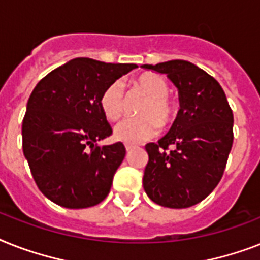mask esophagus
Wrapping results in <instances>:
<instances>
[{
	"instance_id": "esophagus-1",
	"label": "esophagus",
	"mask_w": 260,
	"mask_h": 260,
	"mask_svg": "<svg viewBox=\"0 0 260 260\" xmlns=\"http://www.w3.org/2000/svg\"><path fill=\"white\" fill-rule=\"evenodd\" d=\"M134 148H135V145H132V144H125L126 152H129L131 149H134Z\"/></svg>"
}]
</instances>
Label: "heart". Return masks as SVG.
Listing matches in <instances>:
<instances>
[{"instance_id":"b5f03b06","label":"heart","mask_w":260,"mask_h":260,"mask_svg":"<svg viewBox=\"0 0 260 260\" xmlns=\"http://www.w3.org/2000/svg\"><path fill=\"white\" fill-rule=\"evenodd\" d=\"M137 89L148 97L139 109L136 119H128L117 124L115 137L126 144H137L157 135L160 124L163 126L174 120L176 107L170 99V85L163 76L144 73L136 79ZM100 107L105 117L111 121L119 120L125 112V96L123 84L112 82L100 97Z\"/></svg>"}]
</instances>
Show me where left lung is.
I'll return each instance as SVG.
<instances>
[{
	"mask_svg": "<svg viewBox=\"0 0 260 260\" xmlns=\"http://www.w3.org/2000/svg\"><path fill=\"white\" fill-rule=\"evenodd\" d=\"M141 68L167 75L178 88L180 101L168 134L157 144L145 145L144 191L159 206H195L223 176L233 148V111L220 84L189 61L171 60Z\"/></svg>",
	"mask_w": 260,
	"mask_h": 260,
	"instance_id": "1",
	"label": "left lung"
}]
</instances>
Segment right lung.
Returning a JSON list of instances; mask_svg holds the SVG:
<instances>
[{
	"label": "right lung",
	"mask_w": 260,
	"mask_h": 260,
	"mask_svg": "<svg viewBox=\"0 0 260 260\" xmlns=\"http://www.w3.org/2000/svg\"><path fill=\"white\" fill-rule=\"evenodd\" d=\"M137 68L79 57L36 85L22 121V149L40 191L65 208H86L107 198L125 156L123 143L97 144L112 135L100 97Z\"/></svg>",
	"instance_id": "1"
}]
</instances>
